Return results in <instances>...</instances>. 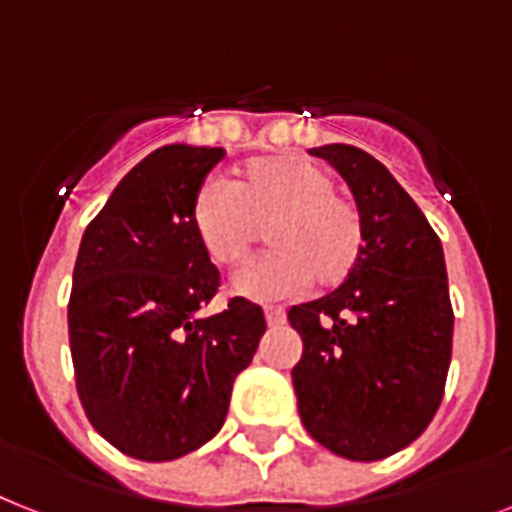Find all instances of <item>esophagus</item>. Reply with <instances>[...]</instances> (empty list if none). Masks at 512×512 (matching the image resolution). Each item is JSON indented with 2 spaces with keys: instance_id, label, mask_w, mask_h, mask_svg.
<instances>
[{
  "instance_id": "obj_1",
  "label": "esophagus",
  "mask_w": 512,
  "mask_h": 512,
  "mask_svg": "<svg viewBox=\"0 0 512 512\" xmlns=\"http://www.w3.org/2000/svg\"><path fill=\"white\" fill-rule=\"evenodd\" d=\"M263 313H265V323H268L270 328H276V326H284V321H286V313H284V310H281V307H265Z\"/></svg>"
}]
</instances>
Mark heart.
Instances as JSON below:
<instances>
[{
    "label": "heart",
    "mask_w": 512,
    "mask_h": 512,
    "mask_svg": "<svg viewBox=\"0 0 512 512\" xmlns=\"http://www.w3.org/2000/svg\"><path fill=\"white\" fill-rule=\"evenodd\" d=\"M199 249L218 268H236L260 242L273 249L244 265L231 289L247 299H278L344 284L365 249V218L336 178L294 152L255 157L228 178L197 191L189 213Z\"/></svg>",
    "instance_id": "b5f03b06"
}]
</instances>
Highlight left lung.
Masks as SVG:
<instances>
[{"mask_svg": "<svg viewBox=\"0 0 512 512\" xmlns=\"http://www.w3.org/2000/svg\"><path fill=\"white\" fill-rule=\"evenodd\" d=\"M310 155L350 184L365 249L339 289L289 310L302 336L292 384L315 442L373 463L415 442L442 405L455 323L442 242L376 157L350 144Z\"/></svg>", "mask_w": 512, "mask_h": 512, "instance_id": "8db88e82", "label": "left lung"}]
</instances>
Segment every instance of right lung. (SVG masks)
<instances>
[{
	"label": "right lung",
	"instance_id": "1",
	"mask_svg": "<svg viewBox=\"0 0 512 512\" xmlns=\"http://www.w3.org/2000/svg\"><path fill=\"white\" fill-rule=\"evenodd\" d=\"M220 147L170 144L136 165L83 231L68 302L70 355L86 418L128 458L162 463L210 442L265 315L218 294L189 213Z\"/></svg>",
	"mask_w": 512,
	"mask_h": 512
}]
</instances>
